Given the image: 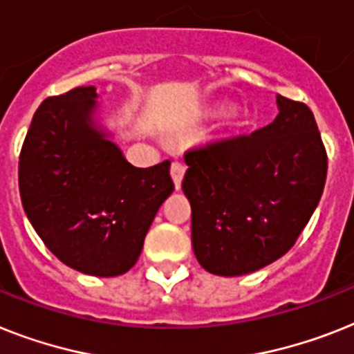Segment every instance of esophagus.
Returning <instances> with one entry per match:
<instances>
[{"label":"esophagus","instance_id":"obj_1","mask_svg":"<svg viewBox=\"0 0 354 354\" xmlns=\"http://www.w3.org/2000/svg\"><path fill=\"white\" fill-rule=\"evenodd\" d=\"M184 171H186L184 165H180V162H171L170 175H171V179H174L175 189H180V183H183Z\"/></svg>","mask_w":354,"mask_h":354}]
</instances>
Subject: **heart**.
I'll return each instance as SVG.
<instances>
[{"label":"heart","instance_id":"obj_1","mask_svg":"<svg viewBox=\"0 0 354 354\" xmlns=\"http://www.w3.org/2000/svg\"><path fill=\"white\" fill-rule=\"evenodd\" d=\"M224 110H226V106H224V104H218V106L213 108V113H223ZM241 122H242V115H241V113H239V112L232 113V115L227 118V127H230V128L239 127Z\"/></svg>","mask_w":354,"mask_h":354}]
</instances>
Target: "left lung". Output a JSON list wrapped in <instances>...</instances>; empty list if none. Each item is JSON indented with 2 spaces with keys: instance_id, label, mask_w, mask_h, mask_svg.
Wrapping results in <instances>:
<instances>
[{
  "instance_id": "1",
  "label": "left lung",
  "mask_w": 354,
  "mask_h": 354,
  "mask_svg": "<svg viewBox=\"0 0 354 354\" xmlns=\"http://www.w3.org/2000/svg\"><path fill=\"white\" fill-rule=\"evenodd\" d=\"M275 121L186 151L192 246L213 275L253 273L286 255L322 197L328 153L308 104L277 95Z\"/></svg>"
}]
</instances>
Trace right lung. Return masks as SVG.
Masks as SVG:
<instances>
[{
  "label": "right lung",
  "instance_id": "right-lung-1",
  "mask_svg": "<svg viewBox=\"0 0 354 354\" xmlns=\"http://www.w3.org/2000/svg\"><path fill=\"white\" fill-rule=\"evenodd\" d=\"M95 88L46 97L19 153V195L45 246L72 270L127 273L160 204L174 192L170 160L131 166L93 119Z\"/></svg>",
  "mask_w": 354,
  "mask_h": 354
}]
</instances>
